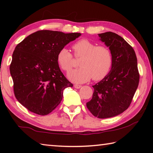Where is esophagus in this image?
Instances as JSON below:
<instances>
[{"label": "esophagus", "instance_id": "1", "mask_svg": "<svg viewBox=\"0 0 153 153\" xmlns=\"http://www.w3.org/2000/svg\"><path fill=\"white\" fill-rule=\"evenodd\" d=\"M82 87L81 85H79V84H75L74 85V88H77V89H79L80 88Z\"/></svg>", "mask_w": 153, "mask_h": 153}]
</instances>
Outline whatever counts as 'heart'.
<instances>
[{
	"label": "heart",
	"mask_w": 153,
	"mask_h": 153,
	"mask_svg": "<svg viewBox=\"0 0 153 153\" xmlns=\"http://www.w3.org/2000/svg\"><path fill=\"white\" fill-rule=\"evenodd\" d=\"M72 48L74 56L81 58L78 69L68 74L69 79L76 83H84L92 78L98 81L109 73L113 65V55L109 48L104 45L97 46L87 39L75 42ZM59 65L63 71L68 72L74 67V56L66 48H61L56 56Z\"/></svg>",
	"instance_id": "obj_1"
}]
</instances>
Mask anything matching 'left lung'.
Returning a JSON list of instances; mask_svg holds the SVG:
<instances>
[{
  "label": "left lung",
  "mask_w": 153,
  "mask_h": 153,
  "mask_svg": "<svg viewBox=\"0 0 153 153\" xmlns=\"http://www.w3.org/2000/svg\"><path fill=\"white\" fill-rule=\"evenodd\" d=\"M98 36L112 53L113 65L107 76L92 86V98L86 106L93 115L104 119L120 115L129 107L140 74L135 51L122 37L111 32Z\"/></svg>",
  "instance_id": "obj_1"
}]
</instances>
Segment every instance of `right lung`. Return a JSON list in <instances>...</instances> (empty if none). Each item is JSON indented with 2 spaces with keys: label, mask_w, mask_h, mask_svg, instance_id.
<instances>
[{
  "label": "right lung",
  "mask_w": 153,
  "mask_h": 153,
  "mask_svg": "<svg viewBox=\"0 0 153 153\" xmlns=\"http://www.w3.org/2000/svg\"><path fill=\"white\" fill-rule=\"evenodd\" d=\"M80 36L40 30L16 46L10 65L14 94L31 112L48 115L60 104L63 90L73 86L61 72L56 56L61 48Z\"/></svg>",
  "instance_id": "obj_1"
}]
</instances>
